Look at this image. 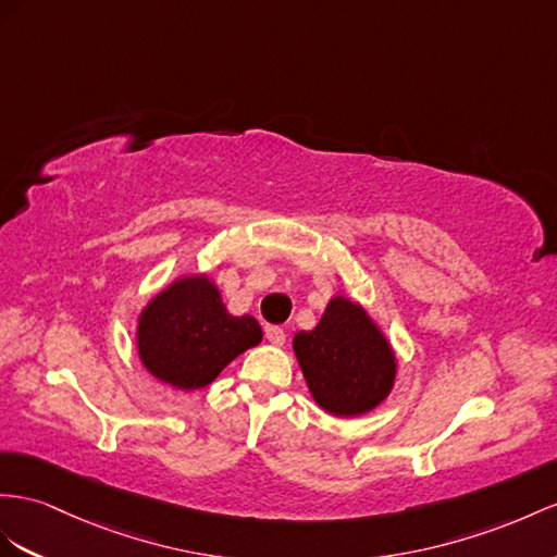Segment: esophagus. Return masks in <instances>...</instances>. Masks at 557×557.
Returning a JSON list of instances; mask_svg holds the SVG:
<instances>
[{
  "instance_id": "1",
  "label": "esophagus",
  "mask_w": 557,
  "mask_h": 557,
  "mask_svg": "<svg viewBox=\"0 0 557 557\" xmlns=\"http://www.w3.org/2000/svg\"><path fill=\"white\" fill-rule=\"evenodd\" d=\"M265 338L270 341L273 346H282L284 341H287V334H284V330H280V326H265Z\"/></svg>"
}]
</instances>
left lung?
Listing matches in <instances>:
<instances>
[{
  "mask_svg": "<svg viewBox=\"0 0 557 557\" xmlns=\"http://www.w3.org/2000/svg\"><path fill=\"white\" fill-rule=\"evenodd\" d=\"M294 355L326 414H367L393 391L395 352L367 310L346 296L332 298L315 330L294 336Z\"/></svg>",
  "mask_w": 557,
  "mask_h": 557,
  "instance_id": "obj_1",
  "label": "left lung"
}]
</instances>
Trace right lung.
Here are the masks:
<instances>
[{"label": "right lung", "mask_w": 557, "mask_h": 557, "mask_svg": "<svg viewBox=\"0 0 557 557\" xmlns=\"http://www.w3.org/2000/svg\"><path fill=\"white\" fill-rule=\"evenodd\" d=\"M261 338V324L251 315H231L207 275L178 277L152 296L136 330L143 367L178 391L209 386Z\"/></svg>", "instance_id": "obj_1"}]
</instances>
